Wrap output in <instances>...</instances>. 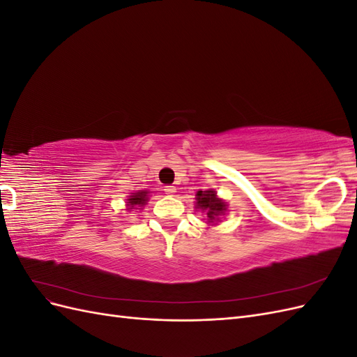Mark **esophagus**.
<instances>
[{
  "instance_id": "obj_1",
  "label": "esophagus",
  "mask_w": 357,
  "mask_h": 357,
  "mask_svg": "<svg viewBox=\"0 0 357 357\" xmlns=\"http://www.w3.org/2000/svg\"><path fill=\"white\" fill-rule=\"evenodd\" d=\"M164 190H165V193H167L168 197H172V195H174V193L177 192L174 186H165V189H164Z\"/></svg>"
}]
</instances>
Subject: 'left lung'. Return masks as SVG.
<instances>
[{"label":"left lung","instance_id":"left-lung-1","mask_svg":"<svg viewBox=\"0 0 357 357\" xmlns=\"http://www.w3.org/2000/svg\"><path fill=\"white\" fill-rule=\"evenodd\" d=\"M198 208L207 213V219L210 222L218 220L219 215L226 210V204L215 197L214 190H199L197 193Z\"/></svg>","mask_w":357,"mask_h":357}]
</instances>
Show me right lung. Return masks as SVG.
Segmentation results:
<instances>
[{
	"label": "right lung",
	"instance_id": "add662e5",
	"mask_svg": "<svg viewBox=\"0 0 357 357\" xmlns=\"http://www.w3.org/2000/svg\"><path fill=\"white\" fill-rule=\"evenodd\" d=\"M147 192L146 190H139L137 193H132L131 197L128 199V205L129 208L128 210H132L134 207H143V205L147 202Z\"/></svg>",
	"mask_w": 357,
	"mask_h": 357
}]
</instances>
